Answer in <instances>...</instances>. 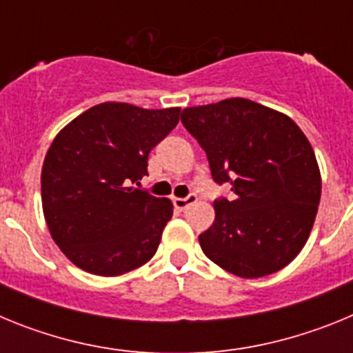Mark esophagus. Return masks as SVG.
<instances>
[{
    "label": "esophagus",
    "mask_w": 353,
    "mask_h": 353,
    "mask_svg": "<svg viewBox=\"0 0 353 353\" xmlns=\"http://www.w3.org/2000/svg\"><path fill=\"white\" fill-rule=\"evenodd\" d=\"M196 201H198V196L189 194L187 198H174L173 205H174V208H176V210L182 212V210H185L187 207H191L192 203H196Z\"/></svg>",
    "instance_id": "34e87169"
}]
</instances>
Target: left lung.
Instances as JSON below:
<instances>
[{
  "label": "left lung",
  "mask_w": 353,
  "mask_h": 353,
  "mask_svg": "<svg viewBox=\"0 0 353 353\" xmlns=\"http://www.w3.org/2000/svg\"><path fill=\"white\" fill-rule=\"evenodd\" d=\"M182 123L207 152L215 182L235 194L214 203V224L199 235L205 256L245 279L285 269L310 239L322 194L301 127L240 97L185 108Z\"/></svg>",
  "instance_id": "1"
}]
</instances>
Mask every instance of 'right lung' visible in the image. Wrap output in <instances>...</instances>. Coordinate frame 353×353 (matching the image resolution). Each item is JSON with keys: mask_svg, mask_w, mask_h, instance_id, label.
Returning a JSON list of instances; mask_svg holds the SVG:
<instances>
[{"mask_svg": "<svg viewBox=\"0 0 353 353\" xmlns=\"http://www.w3.org/2000/svg\"><path fill=\"white\" fill-rule=\"evenodd\" d=\"M180 108L104 102L56 134L42 166V210L56 245L84 272L114 277L154 258L173 215L168 198L132 187Z\"/></svg>", "mask_w": 353, "mask_h": 353, "instance_id": "1", "label": "right lung"}]
</instances>
